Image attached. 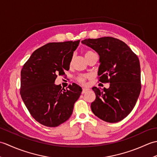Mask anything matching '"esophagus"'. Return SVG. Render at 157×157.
I'll list each match as a JSON object with an SVG mask.
<instances>
[{"label": "esophagus", "mask_w": 157, "mask_h": 157, "mask_svg": "<svg viewBox=\"0 0 157 157\" xmlns=\"http://www.w3.org/2000/svg\"><path fill=\"white\" fill-rule=\"evenodd\" d=\"M88 90V89H87V88H83L82 93V94H84V93H86Z\"/></svg>", "instance_id": "esophagus-1"}]
</instances>
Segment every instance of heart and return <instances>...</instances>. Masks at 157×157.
Listing matches in <instances>:
<instances>
[{
	"label": "heart",
	"mask_w": 157,
	"mask_h": 157,
	"mask_svg": "<svg viewBox=\"0 0 157 157\" xmlns=\"http://www.w3.org/2000/svg\"><path fill=\"white\" fill-rule=\"evenodd\" d=\"M92 53H94V52L92 51H86L84 53L85 57H86V56H88L89 55L92 54ZM88 78H89V76L87 75H79L78 78H77V81H78L79 83H80V84H84L86 81V79H87Z\"/></svg>",
	"instance_id": "1"
}]
</instances>
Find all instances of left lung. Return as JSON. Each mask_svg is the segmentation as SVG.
Returning a JSON list of instances; mask_svg holds the SVG:
<instances>
[{
    "label": "left lung",
    "instance_id": "8db88e82",
    "mask_svg": "<svg viewBox=\"0 0 157 157\" xmlns=\"http://www.w3.org/2000/svg\"><path fill=\"white\" fill-rule=\"evenodd\" d=\"M82 43L98 52V81L110 83L108 89L92 88L96 99L93 113L109 123L125 118L134 109L141 90L139 59L125 42L113 37L85 39Z\"/></svg>",
    "mask_w": 157,
    "mask_h": 157
}]
</instances>
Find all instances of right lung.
Segmentation results:
<instances>
[{
	"label": "right lung",
	"mask_w": 157,
	"mask_h": 157,
	"mask_svg": "<svg viewBox=\"0 0 157 157\" xmlns=\"http://www.w3.org/2000/svg\"><path fill=\"white\" fill-rule=\"evenodd\" d=\"M80 40L50 42L32 53L21 71L20 94L36 121L55 128L71 117L82 93L76 84L66 90L55 85L57 75L69 69L73 51Z\"/></svg>",
	"instance_id": "add662e5"
}]
</instances>
